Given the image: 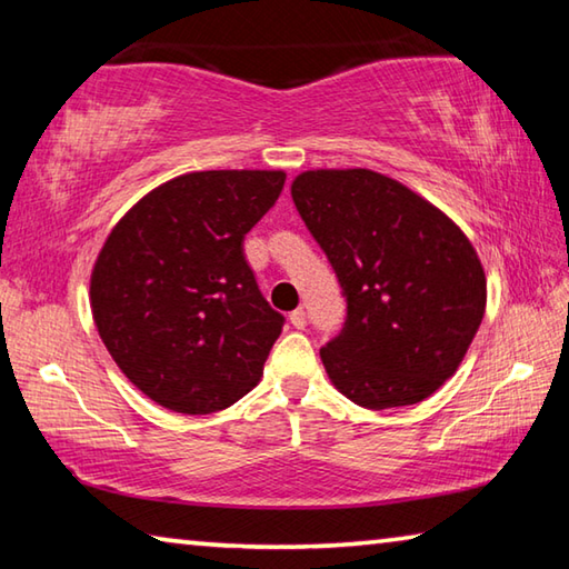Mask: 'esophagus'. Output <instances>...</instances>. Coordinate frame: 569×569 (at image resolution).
I'll list each match as a JSON object with an SVG mask.
<instances>
[{"label": "esophagus", "mask_w": 569, "mask_h": 569, "mask_svg": "<svg viewBox=\"0 0 569 569\" xmlns=\"http://www.w3.org/2000/svg\"><path fill=\"white\" fill-rule=\"evenodd\" d=\"M288 321H291L293 329H303V326H306V311H303V308H296V311H291V316H288Z\"/></svg>", "instance_id": "1"}]
</instances>
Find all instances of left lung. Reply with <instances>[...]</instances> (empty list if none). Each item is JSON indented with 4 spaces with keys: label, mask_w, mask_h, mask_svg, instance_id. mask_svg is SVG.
I'll return each mask as SVG.
<instances>
[{
    "label": "left lung",
    "mask_w": 569,
    "mask_h": 569,
    "mask_svg": "<svg viewBox=\"0 0 569 569\" xmlns=\"http://www.w3.org/2000/svg\"><path fill=\"white\" fill-rule=\"evenodd\" d=\"M291 196L346 296L343 329L321 349L333 387L377 411L431 397L485 316L475 246L419 192L366 168L306 170Z\"/></svg>",
    "instance_id": "1"
}]
</instances>
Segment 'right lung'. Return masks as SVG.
I'll use <instances>...</instances> for the list:
<instances>
[{"label":"right lung","instance_id":"1","mask_svg":"<svg viewBox=\"0 0 569 569\" xmlns=\"http://www.w3.org/2000/svg\"><path fill=\"white\" fill-rule=\"evenodd\" d=\"M283 170L188 172L110 230L90 306L114 363L148 399L213 413L263 377L283 316L258 291L243 238L281 196Z\"/></svg>","mask_w":569,"mask_h":569}]
</instances>
